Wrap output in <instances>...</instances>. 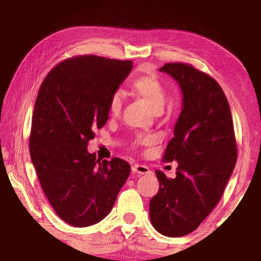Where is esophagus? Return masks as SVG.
I'll list each match as a JSON object with an SVG mask.
<instances>
[{"label":"esophagus","instance_id":"1","mask_svg":"<svg viewBox=\"0 0 261 261\" xmlns=\"http://www.w3.org/2000/svg\"><path fill=\"white\" fill-rule=\"evenodd\" d=\"M131 170L134 174H140V175L151 173V170H149L148 167L144 165H138V163H137V165H132Z\"/></svg>","mask_w":261,"mask_h":261}]
</instances>
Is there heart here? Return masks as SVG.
I'll return each instance as SVG.
<instances>
[{
	"label": "heart",
	"mask_w": 261,
	"mask_h": 261,
	"mask_svg": "<svg viewBox=\"0 0 261 261\" xmlns=\"http://www.w3.org/2000/svg\"><path fill=\"white\" fill-rule=\"evenodd\" d=\"M132 88L148 103L154 112H161L167 100V91L160 79L154 74H141L132 82ZM123 98L121 92H114L108 101L109 114L113 116L120 115L122 110Z\"/></svg>",
	"instance_id": "obj_1"
}]
</instances>
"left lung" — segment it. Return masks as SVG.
Masks as SVG:
<instances>
[{
  "mask_svg": "<svg viewBox=\"0 0 261 261\" xmlns=\"http://www.w3.org/2000/svg\"><path fill=\"white\" fill-rule=\"evenodd\" d=\"M160 71L177 81L183 109L163 161H177L176 177L155 170L160 183L149 218L162 235L180 237L199 227L218 205L237 160L230 107L219 83L191 64L166 63Z\"/></svg>",
  "mask_w": 261,
  "mask_h": 261,
  "instance_id": "8db88e82",
  "label": "left lung"
}]
</instances>
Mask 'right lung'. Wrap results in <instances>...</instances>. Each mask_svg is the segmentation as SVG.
<instances>
[{
	"label": "right lung",
	"instance_id": "obj_1",
	"mask_svg": "<svg viewBox=\"0 0 261 261\" xmlns=\"http://www.w3.org/2000/svg\"><path fill=\"white\" fill-rule=\"evenodd\" d=\"M132 69L131 61L74 56L53 68L39 88L30 154L43 193L60 218L88 227L108 215L131 167L87 152L94 130L108 120V101Z\"/></svg>",
	"mask_w": 261,
	"mask_h": 261
}]
</instances>
